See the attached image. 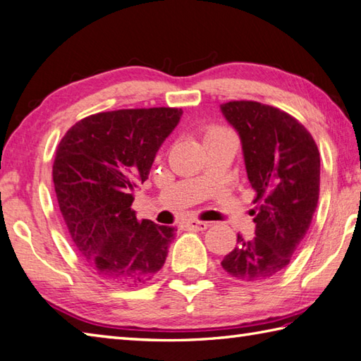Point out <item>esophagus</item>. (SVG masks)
Segmentation results:
<instances>
[{"label": "esophagus", "mask_w": 361, "mask_h": 361, "mask_svg": "<svg viewBox=\"0 0 361 361\" xmlns=\"http://www.w3.org/2000/svg\"><path fill=\"white\" fill-rule=\"evenodd\" d=\"M209 222H204V221H195V219H192V221H188L186 222V227L188 228H192V230H207L209 227Z\"/></svg>", "instance_id": "1"}]
</instances>
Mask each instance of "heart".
Here are the masks:
<instances>
[{"label":"heart","mask_w":361,"mask_h":361,"mask_svg":"<svg viewBox=\"0 0 361 361\" xmlns=\"http://www.w3.org/2000/svg\"><path fill=\"white\" fill-rule=\"evenodd\" d=\"M222 134H231V133H230L227 128H224V126H216V125H213V126H208V128L204 130L203 139H204V142H207L208 139L216 137V136H222Z\"/></svg>","instance_id":"1"}]
</instances>
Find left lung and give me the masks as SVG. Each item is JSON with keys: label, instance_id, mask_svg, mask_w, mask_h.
I'll list each match as a JSON object with an SVG mask.
<instances>
[{"label": "left lung", "instance_id": "left-lung-1", "mask_svg": "<svg viewBox=\"0 0 361 361\" xmlns=\"http://www.w3.org/2000/svg\"><path fill=\"white\" fill-rule=\"evenodd\" d=\"M221 109L241 137L257 204L255 236L238 235L221 264L236 280L255 283L283 272L308 233L319 199V150L298 118L274 106L241 100Z\"/></svg>", "mask_w": 361, "mask_h": 361}]
</instances>
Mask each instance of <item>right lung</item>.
Segmentation results:
<instances>
[{"label": "right lung", "instance_id": "right-lung-1", "mask_svg": "<svg viewBox=\"0 0 361 361\" xmlns=\"http://www.w3.org/2000/svg\"><path fill=\"white\" fill-rule=\"evenodd\" d=\"M181 114L178 108L98 112L61 139L53 162L61 214L78 253L106 283H145L164 266L175 227L139 221L131 207Z\"/></svg>", "mask_w": 361, "mask_h": 361}]
</instances>
